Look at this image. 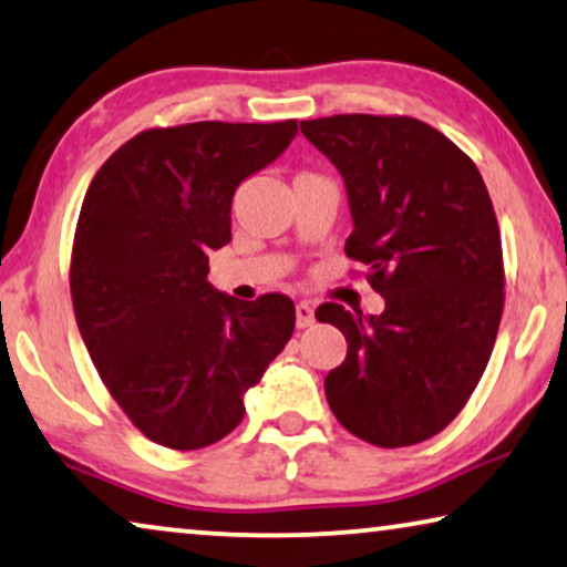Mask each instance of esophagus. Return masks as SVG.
I'll use <instances>...</instances> for the list:
<instances>
[{
	"mask_svg": "<svg viewBox=\"0 0 567 567\" xmlns=\"http://www.w3.org/2000/svg\"><path fill=\"white\" fill-rule=\"evenodd\" d=\"M295 320H298V328H310L312 322H316V308H312V302H298V308H295Z\"/></svg>",
	"mask_w": 567,
	"mask_h": 567,
	"instance_id": "34e87169",
	"label": "esophagus"
}]
</instances>
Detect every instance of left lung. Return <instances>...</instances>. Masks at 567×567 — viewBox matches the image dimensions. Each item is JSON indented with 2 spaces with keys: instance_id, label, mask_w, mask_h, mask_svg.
I'll return each instance as SVG.
<instances>
[{
  "instance_id": "8db88e82",
  "label": "left lung",
  "mask_w": 567,
  "mask_h": 567,
  "mask_svg": "<svg viewBox=\"0 0 567 567\" xmlns=\"http://www.w3.org/2000/svg\"><path fill=\"white\" fill-rule=\"evenodd\" d=\"M300 131L343 174L355 224L346 255L385 300L381 316L316 310L348 343L326 379L330 409L373 446L426 442L477 389L505 308L487 186L456 143L411 115L343 113Z\"/></svg>"
}]
</instances>
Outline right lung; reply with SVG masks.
Here are the masks:
<instances>
[{"label":"right lung","mask_w":567,"mask_h":567,"mask_svg":"<svg viewBox=\"0 0 567 567\" xmlns=\"http://www.w3.org/2000/svg\"><path fill=\"white\" fill-rule=\"evenodd\" d=\"M298 121L148 128L97 168L80 209L70 295L105 389L143 436L194 452L245 416L295 330V305L235 300L206 282L231 239V196L290 146Z\"/></svg>","instance_id":"obj_1"}]
</instances>
